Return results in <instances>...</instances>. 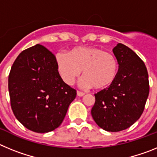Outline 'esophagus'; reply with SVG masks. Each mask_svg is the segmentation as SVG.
<instances>
[{
  "label": "esophagus",
  "instance_id": "esophagus-1",
  "mask_svg": "<svg viewBox=\"0 0 157 157\" xmlns=\"http://www.w3.org/2000/svg\"><path fill=\"white\" fill-rule=\"evenodd\" d=\"M77 95L78 96V97H83V96L85 95V94L82 92H80V91H77Z\"/></svg>",
  "mask_w": 157,
  "mask_h": 157
}]
</instances>
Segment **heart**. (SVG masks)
Returning a JSON list of instances; mask_svg holds the SVG:
<instances>
[{"mask_svg": "<svg viewBox=\"0 0 157 157\" xmlns=\"http://www.w3.org/2000/svg\"><path fill=\"white\" fill-rule=\"evenodd\" d=\"M56 63L59 76L67 85L73 84L82 70L84 76L78 81V86L83 89L102 90L110 86L119 70L113 54L94 46L75 47L68 54L58 52Z\"/></svg>", "mask_w": 157, "mask_h": 157, "instance_id": "1", "label": "heart"}]
</instances>
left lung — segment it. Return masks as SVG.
<instances>
[{"label":"left lung","mask_w":157,"mask_h":157,"mask_svg":"<svg viewBox=\"0 0 157 157\" xmlns=\"http://www.w3.org/2000/svg\"><path fill=\"white\" fill-rule=\"evenodd\" d=\"M119 63L114 82L95 94L91 115L101 128L118 132L128 128L141 117L149 83L144 62L130 48L119 43L113 49Z\"/></svg>","instance_id":"obj_1"}]
</instances>
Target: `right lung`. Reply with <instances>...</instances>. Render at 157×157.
<instances>
[{"instance_id":"right-lung-1","label":"right lung","mask_w":157,"mask_h":157,"mask_svg":"<svg viewBox=\"0 0 157 157\" xmlns=\"http://www.w3.org/2000/svg\"><path fill=\"white\" fill-rule=\"evenodd\" d=\"M8 91L16 119L37 133L57 128L76 97L75 90L59 76L55 56L38 44L17 56L8 76Z\"/></svg>"}]
</instances>
